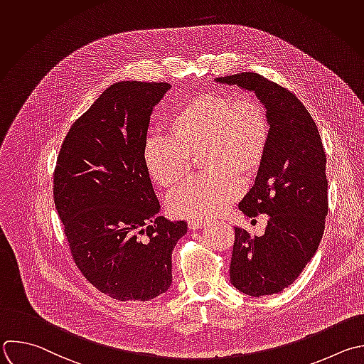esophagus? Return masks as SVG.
I'll use <instances>...</instances> for the list:
<instances>
[{"instance_id": "1", "label": "esophagus", "mask_w": 364, "mask_h": 364, "mask_svg": "<svg viewBox=\"0 0 364 364\" xmlns=\"http://www.w3.org/2000/svg\"><path fill=\"white\" fill-rule=\"evenodd\" d=\"M188 228H193V230H197V228H201L204 225V221L201 218H196V220H188Z\"/></svg>"}]
</instances>
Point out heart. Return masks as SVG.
<instances>
[{"label": "heart", "instance_id": "obj_1", "mask_svg": "<svg viewBox=\"0 0 364 364\" xmlns=\"http://www.w3.org/2000/svg\"><path fill=\"white\" fill-rule=\"evenodd\" d=\"M168 139L150 137L143 150L149 176L163 188L180 186L200 157L204 176L170 194L174 217L220 214L241 193V181L255 177L267 154L270 121L252 97L203 92L183 101L167 118Z\"/></svg>", "mask_w": 364, "mask_h": 364}]
</instances>
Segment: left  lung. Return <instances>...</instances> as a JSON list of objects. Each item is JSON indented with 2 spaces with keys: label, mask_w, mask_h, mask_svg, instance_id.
<instances>
[{
  "label": "left lung",
  "mask_w": 364,
  "mask_h": 364,
  "mask_svg": "<svg viewBox=\"0 0 364 364\" xmlns=\"http://www.w3.org/2000/svg\"><path fill=\"white\" fill-rule=\"evenodd\" d=\"M215 81L255 91L267 109V154L238 207L269 221L260 237L234 227L230 282L245 294L270 296L289 287L318 249L328 211L326 153L314 119L287 88L256 73Z\"/></svg>",
  "instance_id": "8db88e82"
}]
</instances>
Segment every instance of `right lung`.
Instances as JSON below:
<instances>
[{
  "label": "right lung",
  "instance_id": "right-lung-1",
  "mask_svg": "<svg viewBox=\"0 0 364 364\" xmlns=\"http://www.w3.org/2000/svg\"><path fill=\"white\" fill-rule=\"evenodd\" d=\"M168 82L109 85L71 126L54 170V203L73 259L101 293L147 301L168 290L186 221L159 215L143 150Z\"/></svg>",
  "mask_w": 364,
  "mask_h": 364
}]
</instances>
